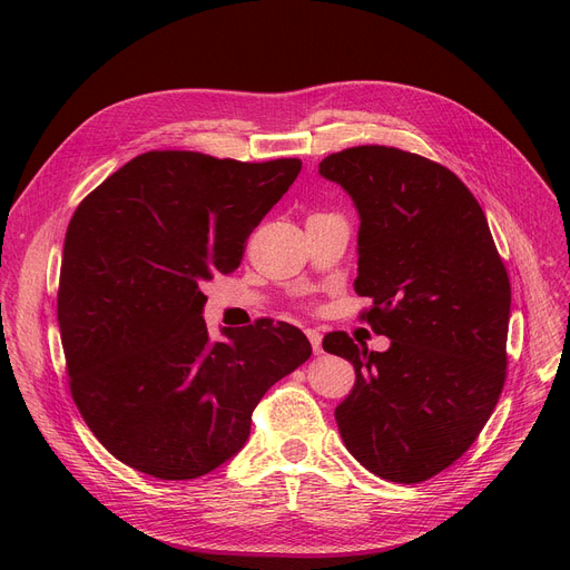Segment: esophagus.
<instances>
[{
  "label": "esophagus",
  "instance_id": "esophagus-1",
  "mask_svg": "<svg viewBox=\"0 0 570 570\" xmlns=\"http://www.w3.org/2000/svg\"><path fill=\"white\" fill-rule=\"evenodd\" d=\"M305 335H307V340H309V344H312L314 353L318 355V353H321V333H318V331H314V327H307Z\"/></svg>",
  "mask_w": 570,
  "mask_h": 570
}]
</instances>
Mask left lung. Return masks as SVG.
Listing matches in <instances>:
<instances>
[{"instance_id":"left-lung-1","label":"left lung","mask_w":570,"mask_h":570,"mask_svg":"<svg viewBox=\"0 0 570 570\" xmlns=\"http://www.w3.org/2000/svg\"><path fill=\"white\" fill-rule=\"evenodd\" d=\"M318 173L361 213L355 293L379 353L346 333L323 348L355 367L335 417L348 453L391 483H423L460 460L505 383L511 282L483 207L445 166L400 147L357 145Z\"/></svg>"}]
</instances>
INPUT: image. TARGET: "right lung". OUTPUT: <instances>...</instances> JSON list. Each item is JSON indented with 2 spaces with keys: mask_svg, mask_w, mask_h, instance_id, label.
Wrapping results in <instances>:
<instances>
[{
  "mask_svg": "<svg viewBox=\"0 0 570 570\" xmlns=\"http://www.w3.org/2000/svg\"><path fill=\"white\" fill-rule=\"evenodd\" d=\"M301 168L153 149L78 205L57 321L71 397L119 462L161 481L209 473L245 445L269 385L309 361L291 323L258 318L209 342L200 316V286L239 265Z\"/></svg>",
  "mask_w": 570,
  "mask_h": 570,
  "instance_id": "1",
  "label": "right lung"
}]
</instances>
